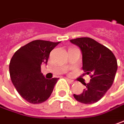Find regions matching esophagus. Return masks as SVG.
I'll return each instance as SVG.
<instances>
[{"instance_id":"1","label":"esophagus","mask_w":124,"mask_h":124,"mask_svg":"<svg viewBox=\"0 0 124 124\" xmlns=\"http://www.w3.org/2000/svg\"><path fill=\"white\" fill-rule=\"evenodd\" d=\"M67 80L69 82V83H70L72 84H74L75 82V81H73V80H72V79H69V78H67Z\"/></svg>"}]
</instances>
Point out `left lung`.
Instances as JSON below:
<instances>
[{"label": "left lung", "mask_w": 124, "mask_h": 124, "mask_svg": "<svg viewBox=\"0 0 124 124\" xmlns=\"http://www.w3.org/2000/svg\"><path fill=\"white\" fill-rule=\"evenodd\" d=\"M82 53V69L91 77L89 83L83 92L74 94V98L84 104H92L100 101L112 86L117 70V61L114 54L108 47L90 38L70 40Z\"/></svg>", "instance_id": "left-lung-1"}]
</instances>
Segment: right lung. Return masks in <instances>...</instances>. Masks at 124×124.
<instances>
[{"mask_svg":"<svg viewBox=\"0 0 124 124\" xmlns=\"http://www.w3.org/2000/svg\"><path fill=\"white\" fill-rule=\"evenodd\" d=\"M60 42L37 40L19 48L13 55L9 70L12 82L22 98L32 104L46 101L59 78L47 79L41 72L49 54Z\"/></svg>","mask_w":124,"mask_h":124,"instance_id":"obj_1","label":"right lung"}]
</instances>
